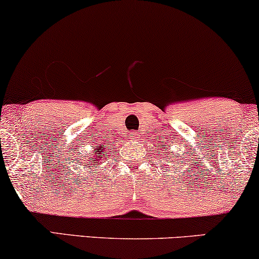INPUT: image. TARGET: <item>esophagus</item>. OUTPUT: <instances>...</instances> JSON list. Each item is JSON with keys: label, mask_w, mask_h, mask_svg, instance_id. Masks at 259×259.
Masks as SVG:
<instances>
[{"label": "esophagus", "mask_w": 259, "mask_h": 259, "mask_svg": "<svg viewBox=\"0 0 259 259\" xmlns=\"http://www.w3.org/2000/svg\"><path fill=\"white\" fill-rule=\"evenodd\" d=\"M129 136L132 137V140H134V141H137V140H139V133H137L136 130H133V132H130Z\"/></svg>", "instance_id": "esophagus-1"}]
</instances>
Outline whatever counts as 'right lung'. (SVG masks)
<instances>
[{"label": "right lung", "instance_id": "right-lung-1", "mask_svg": "<svg viewBox=\"0 0 259 259\" xmlns=\"http://www.w3.org/2000/svg\"><path fill=\"white\" fill-rule=\"evenodd\" d=\"M93 149L94 152L92 158L90 156L88 160H83V168H98V166L101 165V162H104V160H106L107 153H104V146H96L93 147ZM84 158H86V156H84Z\"/></svg>", "mask_w": 259, "mask_h": 259}]
</instances>
